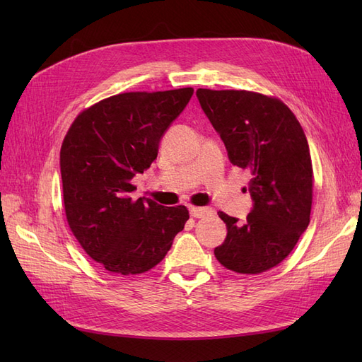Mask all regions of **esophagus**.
Here are the masks:
<instances>
[{"label": "esophagus", "instance_id": "obj_1", "mask_svg": "<svg viewBox=\"0 0 362 362\" xmlns=\"http://www.w3.org/2000/svg\"><path fill=\"white\" fill-rule=\"evenodd\" d=\"M208 214H213L211 208H206V206H190V216L192 217L201 218V217H205Z\"/></svg>", "mask_w": 362, "mask_h": 362}]
</instances>
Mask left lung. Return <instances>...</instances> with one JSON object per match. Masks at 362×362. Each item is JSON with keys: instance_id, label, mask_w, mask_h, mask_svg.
I'll return each mask as SVG.
<instances>
[{"instance_id": "left-lung-1", "label": "left lung", "mask_w": 362, "mask_h": 362, "mask_svg": "<svg viewBox=\"0 0 362 362\" xmlns=\"http://www.w3.org/2000/svg\"><path fill=\"white\" fill-rule=\"evenodd\" d=\"M234 166L252 173L254 208L245 223L218 211L225 242L214 255L228 270L257 275L278 266L310 225L313 163L294 113L275 96L249 90H196ZM246 192V189H245Z\"/></svg>"}]
</instances>
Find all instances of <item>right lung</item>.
Masks as SVG:
<instances>
[{"label":"right lung","mask_w":362,"mask_h":362,"mask_svg":"<svg viewBox=\"0 0 362 362\" xmlns=\"http://www.w3.org/2000/svg\"><path fill=\"white\" fill-rule=\"evenodd\" d=\"M193 95L192 87L119 93L86 108L63 139V205L86 254L117 275H139L166 257L189 221L184 205L131 198V180L157 158L164 131Z\"/></svg>","instance_id":"obj_1"}]
</instances>
